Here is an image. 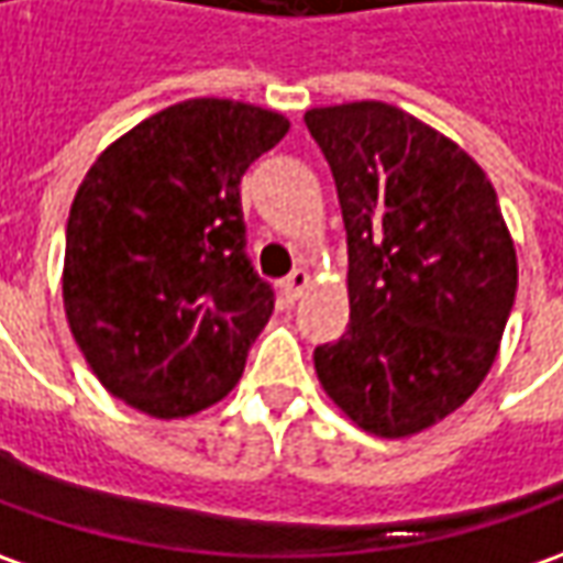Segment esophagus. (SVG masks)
<instances>
[{"label": "esophagus", "mask_w": 563, "mask_h": 563, "mask_svg": "<svg viewBox=\"0 0 563 563\" xmlns=\"http://www.w3.org/2000/svg\"><path fill=\"white\" fill-rule=\"evenodd\" d=\"M308 283H311V274L305 271V267H296L286 280H283V292H286V299H301V292L308 289Z\"/></svg>", "instance_id": "esophagus-1"}]
</instances>
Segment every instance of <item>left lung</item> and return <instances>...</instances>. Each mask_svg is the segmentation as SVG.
<instances>
[{"mask_svg": "<svg viewBox=\"0 0 563 563\" xmlns=\"http://www.w3.org/2000/svg\"><path fill=\"white\" fill-rule=\"evenodd\" d=\"M349 243V330L314 349L361 430L415 437L474 396L517 292V255L483 167L386 102L311 108Z\"/></svg>", "mask_w": 563, "mask_h": 563, "instance_id": "8db88e82", "label": "left lung"}]
</instances>
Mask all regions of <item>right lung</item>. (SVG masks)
<instances>
[{"label": "right lung", "instance_id": "1", "mask_svg": "<svg viewBox=\"0 0 563 563\" xmlns=\"http://www.w3.org/2000/svg\"><path fill=\"white\" fill-rule=\"evenodd\" d=\"M289 121L230 99H186L96 158L74 196L65 314L92 374L152 417L221 401L274 311L245 255L240 180Z\"/></svg>", "mask_w": 563, "mask_h": 563}]
</instances>
